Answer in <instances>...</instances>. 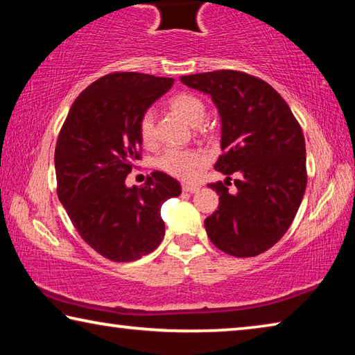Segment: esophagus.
I'll return each instance as SVG.
<instances>
[{"instance_id": "esophagus-1", "label": "esophagus", "mask_w": 355, "mask_h": 355, "mask_svg": "<svg viewBox=\"0 0 355 355\" xmlns=\"http://www.w3.org/2000/svg\"><path fill=\"white\" fill-rule=\"evenodd\" d=\"M199 189H200L199 186H196V184H189V183H184L183 184V191L184 192H191V194H194V192H197Z\"/></svg>"}]
</instances>
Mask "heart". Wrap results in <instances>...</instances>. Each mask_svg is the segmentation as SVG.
I'll list each match as a JSON object with an SVG mask.
<instances>
[{
    "label": "heart",
    "instance_id": "obj_1",
    "mask_svg": "<svg viewBox=\"0 0 355 355\" xmlns=\"http://www.w3.org/2000/svg\"><path fill=\"white\" fill-rule=\"evenodd\" d=\"M171 107L177 111L189 125H199L207 116L205 103L194 94H178L171 100ZM137 131L144 146H152L155 142V114L147 110L137 122ZM205 164V155L199 150L167 148L158 158V167L171 175L189 180L196 175L197 169Z\"/></svg>",
    "mask_w": 355,
    "mask_h": 355
}]
</instances>
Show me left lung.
<instances>
[{"label":"left lung","mask_w":355,"mask_h":355,"mask_svg":"<svg viewBox=\"0 0 355 355\" xmlns=\"http://www.w3.org/2000/svg\"><path fill=\"white\" fill-rule=\"evenodd\" d=\"M211 97L220 119L214 169L225 182L208 184L219 209L205 219L216 248L233 257H255L285 235L307 186L305 141L290 106L266 81L235 70L180 78ZM235 173L237 192L225 186Z\"/></svg>","instance_id":"left-lung-1"}]
</instances>
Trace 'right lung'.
I'll use <instances>...</instances> for the list:
<instances>
[{
  "label": "right lung",
  "mask_w": 355,
  "mask_h": 355,
  "mask_svg": "<svg viewBox=\"0 0 355 355\" xmlns=\"http://www.w3.org/2000/svg\"><path fill=\"white\" fill-rule=\"evenodd\" d=\"M172 84L135 71L106 75L80 94L59 133V200L84 241L112 261L139 260L158 248L161 207L182 194L177 180L158 171L142 186L125 183L139 159L137 122Z\"/></svg>",
  "instance_id": "right-lung-1"
}]
</instances>
